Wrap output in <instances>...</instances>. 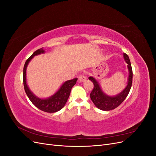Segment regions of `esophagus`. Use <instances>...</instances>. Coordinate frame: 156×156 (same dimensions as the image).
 <instances>
[{"label": "esophagus", "mask_w": 156, "mask_h": 156, "mask_svg": "<svg viewBox=\"0 0 156 156\" xmlns=\"http://www.w3.org/2000/svg\"><path fill=\"white\" fill-rule=\"evenodd\" d=\"M87 77H85V75H84L83 74L80 75L79 77H78V80L79 82H84V81H86Z\"/></svg>", "instance_id": "esophagus-1"}]
</instances>
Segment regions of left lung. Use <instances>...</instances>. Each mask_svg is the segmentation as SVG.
Instances as JSON below:
<instances>
[{"label":"left lung","mask_w":156,"mask_h":156,"mask_svg":"<svg viewBox=\"0 0 156 156\" xmlns=\"http://www.w3.org/2000/svg\"><path fill=\"white\" fill-rule=\"evenodd\" d=\"M124 60L127 64V68L129 71V77L127 84L126 87L120 93L115 96H109L102 91V90L98 82L92 77H89V80L93 83L94 88L92 90L90 96L94 104L99 109L102 111H111L119 107L121 103L124 101L126 97L128 95L132 85V80H133V72L129 56L126 53H124Z\"/></svg>","instance_id":"8db88e82"}]
</instances>
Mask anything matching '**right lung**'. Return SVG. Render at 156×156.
<instances>
[{
	"instance_id": "1",
	"label": "right lung",
	"mask_w": 156,
	"mask_h": 156,
	"mask_svg": "<svg viewBox=\"0 0 156 156\" xmlns=\"http://www.w3.org/2000/svg\"><path fill=\"white\" fill-rule=\"evenodd\" d=\"M45 51L43 48H41L34 51L30 57L25 62L24 68H23V81L24 84L25 91L27 96L29 97L30 101L39 109L46 112H55L60 111L64 107L66 103L67 102L72 87L76 84L77 78H75L72 80H69L64 82L62 85L60 87L58 90L56 92L53 96L46 99H41L37 98L33 94L29 87L27 85V79H26V72L27 66L29 64L31 59L34 56L38 55L40 54L44 53Z\"/></svg>"
}]
</instances>
